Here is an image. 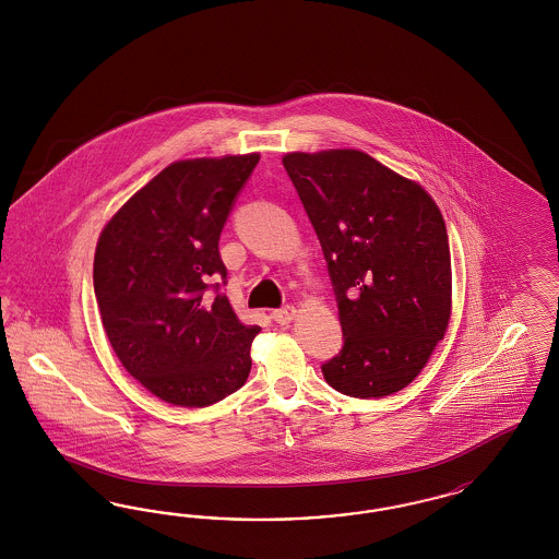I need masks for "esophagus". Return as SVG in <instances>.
Returning a JSON list of instances; mask_svg holds the SVG:
<instances>
[{"label": "esophagus", "mask_w": 559, "mask_h": 559, "mask_svg": "<svg viewBox=\"0 0 559 559\" xmlns=\"http://www.w3.org/2000/svg\"><path fill=\"white\" fill-rule=\"evenodd\" d=\"M295 316H297V308L295 306H287V308L274 309L272 311V318L278 324H289Z\"/></svg>", "instance_id": "esophagus-1"}]
</instances>
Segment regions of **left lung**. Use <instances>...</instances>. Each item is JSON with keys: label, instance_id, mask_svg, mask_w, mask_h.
Segmentation results:
<instances>
[{"label": "left lung", "instance_id": "1", "mask_svg": "<svg viewBox=\"0 0 559 559\" xmlns=\"http://www.w3.org/2000/svg\"><path fill=\"white\" fill-rule=\"evenodd\" d=\"M283 165L338 301L345 347L324 378L355 399L390 396L421 373L450 324L442 212L417 181L355 148L289 153Z\"/></svg>", "mask_w": 559, "mask_h": 559}]
</instances>
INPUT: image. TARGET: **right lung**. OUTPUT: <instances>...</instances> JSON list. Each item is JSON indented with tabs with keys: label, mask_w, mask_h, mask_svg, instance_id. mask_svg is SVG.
<instances>
[{
	"label": "right lung",
	"mask_w": 559,
	"mask_h": 559,
	"mask_svg": "<svg viewBox=\"0 0 559 559\" xmlns=\"http://www.w3.org/2000/svg\"><path fill=\"white\" fill-rule=\"evenodd\" d=\"M258 160H175L98 235L93 281L107 338L126 371L169 405H214L250 376L260 326L243 324L227 295L204 290L227 276L218 237Z\"/></svg>",
	"instance_id": "obj_1"
}]
</instances>
